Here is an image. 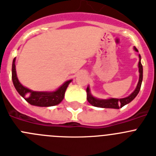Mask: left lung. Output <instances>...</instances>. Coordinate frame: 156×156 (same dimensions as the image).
<instances>
[{"mask_svg": "<svg viewBox=\"0 0 156 156\" xmlns=\"http://www.w3.org/2000/svg\"><path fill=\"white\" fill-rule=\"evenodd\" d=\"M135 51H137V49L134 48ZM140 61L138 63V67H139V73H140V76H139V81L137 83V86L135 89L134 91L131 94L128 96V97L124 98L121 99H117V98H110V99H106V100H102V99H98L95 98L90 94V90L89 87L87 88V99L88 102L92 105L93 106L95 107H99V108H122V106H124L125 105L129 103L131 101H133L135 98V97L137 96V94L139 93L140 89V86H141V83H142L143 79V67L141 62H140Z\"/></svg>", "mask_w": 156, "mask_h": 156, "instance_id": "obj_1", "label": "left lung"}]
</instances>
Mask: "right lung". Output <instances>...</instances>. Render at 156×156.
<instances>
[{"label":"right lung","instance_id":"right-lung-1","mask_svg":"<svg viewBox=\"0 0 156 156\" xmlns=\"http://www.w3.org/2000/svg\"><path fill=\"white\" fill-rule=\"evenodd\" d=\"M16 58L13 59L12 62V81L13 84L16 87V90L22 97L24 98L25 100L28 101L30 105L41 107H48V106H53L59 104L64 98L65 92L66 88L69 84L71 80L66 81L62 86L54 92H38L33 91L28 88L25 87L19 83L17 78L16 71Z\"/></svg>","mask_w":156,"mask_h":156}]
</instances>
